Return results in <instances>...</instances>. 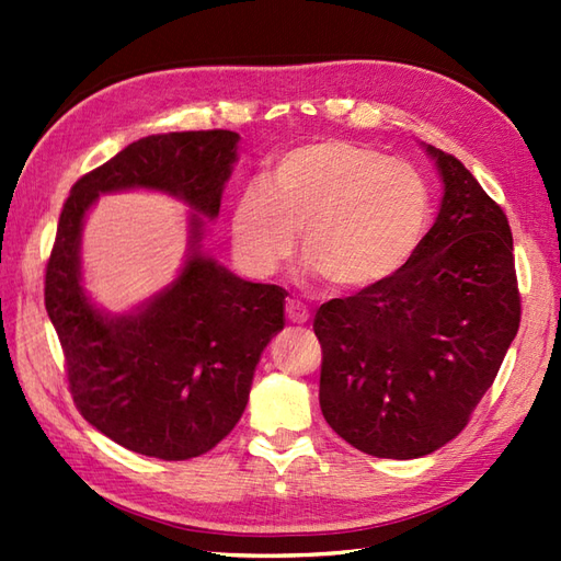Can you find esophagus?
Masks as SVG:
<instances>
[{
	"label": "esophagus",
	"instance_id": "1",
	"mask_svg": "<svg viewBox=\"0 0 561 561\" xmlns=\"http://www.w3.org/2000/svg\"><path fill=\"white\" fill-rule=\"evenodd\" d=\"M284 313H287L289 323H296V325L308 323V311H306V306L299 301H287V306H284Z\"/></svg>",
	"mask_w": 561,
	"mask_h": 561
}]
</instances>
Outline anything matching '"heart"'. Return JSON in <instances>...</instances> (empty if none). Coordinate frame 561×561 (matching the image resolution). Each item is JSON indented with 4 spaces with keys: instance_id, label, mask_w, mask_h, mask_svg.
<instances>
[{
    "instance_id": "obj_1",
    "label": "heart",
    "mask_w": 561,
    "mask_h": 561,
    "mask_svg": "<svg viewBox=\"0 0 561 561\" xmlns=\"http://www.w3.org/2000/svg\"><path fill=\"white\" fill-rule=\"evenodd\" d=\"M428 195L420 171L350 139L282 153L267 181H250L231 211L238 260L270 277L301 250L328 287L362 291L390 277L420 243Z\"/></svg>"
}]
</instances>
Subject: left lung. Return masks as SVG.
I'll use <instances>...</instances> for the list:
<instances>
[{"mask_svg":"<svg viewBox=\"0 0 561 561\" xmlns=\"http://www.w3.org/2000/svg\"><path fill=\"white\" fill-rule=\"evenodd\" d=\"M444 199L410 260L383 282L318 308L320 410L376 458L428 456L492 388L520 323L504 209L465 165L426 145Z\"/></svg>","mask_w":561,"mask_h":561,"instance_id":"obj_1","label":"left lung"}]
</instances>
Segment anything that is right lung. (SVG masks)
<instances>
[{
  "label": "right lung",
  "instance_id": "right-lung-1",
  "mask_svg": "<svg viewBox=\"0 0 561 561\" xmlns=\"http://www.w3.org/2000/svg\"><path fill=\"white\" fill-rule=\"evenodd\" d=\"M238 137L199 129L137 139L81 175L59 214L45 267V311L62 344L69 392L91 426L129 450L187 460L211 450L248 404L262 350L284 328V289L236 277L199 250L178 279L137 311L101 313L81 287V226L103 193L147 187L219 214Z\"/></svg>",
  "mask_w": 561,
  "mask_h": 561
}]
</instances>
